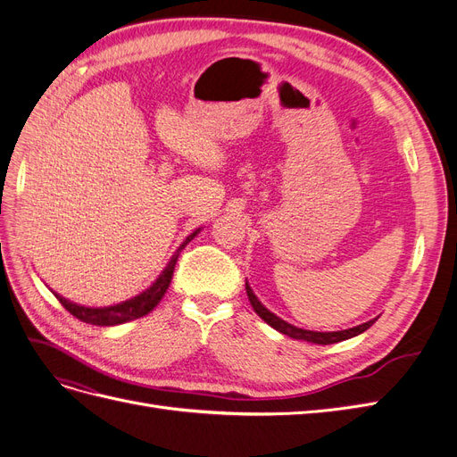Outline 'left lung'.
<instances>
[{"label":"left lung","mask_w":457,"mask_h":457,"mask_svg":"<svg viewBox=\"0 0 457 457\" xmlns=\"http://www.w3.org/2000/svg\"><path fill=\"white\" fill-rule=\"evenodd\" d=\"M245 294H247V299H250L253 311L265 320L270 328H274L276 331H280V334L292 337V339H301V341H309V343H316V345H331V343H339V341H345V339H351L358 334H362V331H366L373 322L378 320V318H371V320L361 324V326H354V328H349V329H339V331H311V329H303V328H297L294 324H289L286 320H282L280 316H276L274 312H270L262 303L257 299V295L253 294V289L250 287V284H247L245 280Z\"/></svg>","instance_id":"8db88e82"}]
</instances>
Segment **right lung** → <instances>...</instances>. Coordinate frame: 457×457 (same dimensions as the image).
Wrapping results in <instances>:
<instances>
[{"label": "right lung", "mask_w": 457, "mask_h": 457, "mask_svg": "<svg viewBox=\"0 0 457 457\" xmlns=\"http://www.w3.org/2000/svg\"><path fill=\"white\" fill-rule=\"evenodd\" d=\"M198 232H200V228L195 230L192 234H188V237L185 238V242L177 247V252L173 253V257L170 259L168 265H165L162 274L158 276L154 282H152V286L148 289H145V292H141L139 295H135V297H131L128 301L118 303V305H110V307H84V305H78V303H72V301L64 299L59 294H54V292L53 294H54V297L61 301V305L68 312H71L72 316H76L78 320L86 322V324H93V326H118V324H123V322L135 320V318H141V316L148 314L162 301V297L165 295V292H168V287L171 284L175 262L179 259V253H181V250H185V245L192 238H195Z\"/></svg>", "instance_id": "add662e5"}]
</instances>
